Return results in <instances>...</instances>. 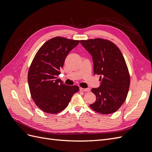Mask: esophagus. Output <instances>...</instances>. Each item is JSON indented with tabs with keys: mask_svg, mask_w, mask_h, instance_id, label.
Listing matches in <instances>:
<instances>
[{
	"mask_svg": "<svg viewBox=\"0 0 152 152\" xmlns=\"http://www.w3.org/2000/svg\"><path fill=\"white\" fill-rule=\"evenodd\" d=\"M80 90L81 91H83V92H89V91H90V89L89 88H86V89H84V88H80Z\"/></svg>",
	"mask_w": 152,
	"mask_h": 152,
	"instance_id": "1",
	"label": "esophagus"
}]
</instances>
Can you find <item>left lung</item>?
Wrapping results in <instances>:
<instances>
[{"instance_id":"1","label":"left lung","mask_w":152,"mask_h":152,"mask_svg":"<svg viewBox=\"0 0 152 152\" xmlns=\"http://www.w3.org/2000/svg\"><path fill=\"white\" fill-rule=\"evenodd\" d=\"M92 56L94 74L100 75V86L91 91L96 102L90 104L94 111L102 114L115 112L127 98L130 76L125 59L117 45L103 39L80 40Z\"/></svg>"}]
</instances>
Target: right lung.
<instances>
[{"label": "right lung", "mask_w": 152, "mask_h": 152, "mask_svg": "<svg viewBox=\"0 0 152 152\" xmlns=\"http://www.w3.org/2000/svg\"><path fill=\"white\" fill-rule=\"evenodd\" d=\"M79 43V40L61 37L53 38L39 49L31 62L28 73L30 94L36 105L45 113L62 111L79 90L77 86L65 85L58 78L67 55Z\"/></svg>", "instance_id": "1"}]
</instances>
